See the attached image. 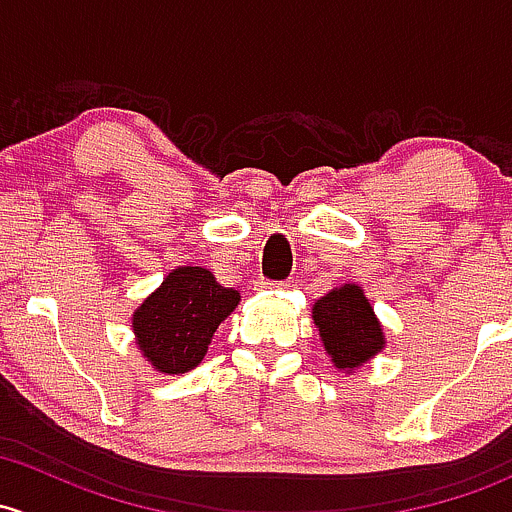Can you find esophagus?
<instances>
[{"mask_svg": "<svg viewBox=\"0 0 512 512\" xmlns=\"http://www.w3.org/2000/svg\"><path fill=\"white\" fill-rule=\"evenodd\" d=\"M257 287H262V289H272V287L284 289V287H289V284L287 282H267V279H260V282H257Z\"/></svg>", "mask_w": 512, "mask_h": 512, "instance_id": "1", "label": "esophagus"}]
</instances>
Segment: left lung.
Returning a JSON list of instances; mask_svg holds the SVG:
<instances>
[{
  "instance_id": "obj_1",
  "label": "left lung",
  "mask_w": 512,
  "mask_h": 512,
  "mask_svg": "<svg viewBox=\"0 0 512 512\" xmlns=\"http://www.w3.org/2000/svg\"><path fill=\"white\" fill-rule=\"evenodd\" d=\"M314 324L333 365L346 373L360 368L385 348L383 326L358 284H343L316 299Z\"/></svg>"
}]
</instances>
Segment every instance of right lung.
I'll use <instances>...</instances> for the list:
<instances>
[{"label":"right lung","mask_w":512,"mask_h":512,"mask_svg":"<svg viewBox=\"0 0 512 512\" xmlns=\"http://www.w3.org/2000/svg\"><path fill=\"white\" fill-rule=\"evenodd\" d=\"M238 301L240 294L220 287L206 267H176L132 314L139 351L159 373H188Z\"/></svg>","instance_id":"1"}]
</instances>
